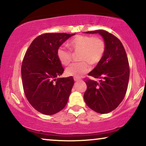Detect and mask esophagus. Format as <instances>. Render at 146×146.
I'll use <instances>...</instances> for the list:
<instances>
[{"instance_id":"34e87169","label":"esophagus","mask_w":146,"mask_h":146,"mask_svg":"<svg viewBox=\"0 0 146 146\" xmlns=\"http://www.w3.org/2000/svg\"><path fill=\"white\" fill-rule=\"evenodd\" d=\"M74 80L75 82H78V81H79L80 79L78 78H74Z\"/></svg>"}]
</instances>
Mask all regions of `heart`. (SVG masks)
<instances>
[{
    "mask_svg": "<svg viewBox=\"0 0 146 146\" xmlns=\"http://www.w3.org/2000/svg\"><path fill=\"white\" fill-rule=\"evenodd\" d=\"M68 47L73 52H79L78 60L82 61L74 63L66 70L68 76L79 78L90 70L91 65H96L102 59L106 50L103 40L99 37H92L86 35H77L67 43ZM57 57L64 66L68 65L72 59L71 52L63 48L57 50Z\"/></svg>",
    "mask_w": 146,
    "mask_h": 146,
    "instance_id": "1",
    "label": "heart"
}]
</instances>
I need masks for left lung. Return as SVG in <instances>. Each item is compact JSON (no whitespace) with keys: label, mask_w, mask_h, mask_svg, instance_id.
<instances>
[{"label":"left lung","mask_w":146,"mask_h":146,"mask_svg":"<svg viewBox=\"0 0 146 146\" xmlns=\"http://www.w3.org/2000/svg\"><path fill=\"white\" fill-rule=\"evenodd\" d=\"M99 34L103 38L106 50L101 61L88 74L99 82L86 80L87 90L84 99L90 108L100 113H108L115 110L126 93L129 68L126 53L120 40L108 32L98 30L86 32Z\"/></svg>","instance_id":"1"}]
</instances>
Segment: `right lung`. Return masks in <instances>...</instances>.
<instances>
[{
	"mask_svg": "<svg viewBox=\"0 0 146 146\" xmlns=\"http://www.w3.org/2000/svg\"><path fill=\"white\" fill-rule=\"evenodd\" d=\"M75 34L46 33L34 40L25 54L21 68L26 97L34 108L45 115L61 111L68 100L74 81L64 72L57 50Z\"/></svg>",
	"mask_w": 146,
	"mask_h": 146,
	"instance_id": "obj_1",
	"label": "right lung"
}]
</instances>
